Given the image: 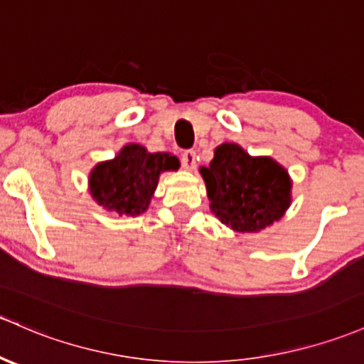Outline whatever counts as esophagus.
I'll use <instances>...</instances> for the list:
<instances>
[{"label": "esophagus", "mask_w": 364, "mask_h": 364, "mask_svg": "<svg viewBox=\"0 0 364 364\" xmlns=\"http://www.w3.org/2000/svg\"><path fill=\"white\" fill-rule=\"evenodd\" d=\"M196 159H198L196 151L187 149L182 152V165L183 168H187V170H193V168L196 166Z\"/></svg>", "instance_id": "esophagus-1"}]
</instances>
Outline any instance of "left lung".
Listing matches in <instances>:
<instances>
[{
    "mask_svg": "<svg viewBox=\"0 0 364 364\" xmlns=\"http://www.w3.org/2000/svg\"><path fill=\"white\" fill-rule=\"evenodd\" d=\"M201 175L212 212L237 232L267 228L290 206L287 170L271 158H252L237 144L218 146Z\"/></svg>",
    "mask_w": 364,
    "mask_h": 364,
    "instance_id": "1",
    "label": "left lung"
}]
</instances>
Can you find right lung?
<instances>
[{"label": "right lung", "mask_w": 364, "mask_h": 364, "mask_svg": "<svg viewBox=\"0 0 364 364\" xmlns=\"http://www.w3.org/2000/svg\"><path fill=\"white\" fill-rule=\"evenodd\" d=\"M178 159L168 152H147L130 144L112 161L100 163L90 175V193L99 205L119 215L144 213L163 170H177Z\"/></svg>", "instance_id": "add662e5"}]
</instances>
